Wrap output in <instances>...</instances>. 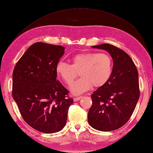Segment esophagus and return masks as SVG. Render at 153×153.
<instances>
[{
  "label": "esophagus",
  "mask_w": 153,
  "mask_h": 153,
  "mask_svg": "<svg viewBox=\"0 0 153 153\" xmlns=\"http://www.w3.org/2000/svg\"><path fill=\"white\" fill-rule=\"evenodd\" d=\"M82 98V96H79V97H74V101H77V100H80Z\"/></svg>",
  "instance_id": "obj_1"
}]
</instances>
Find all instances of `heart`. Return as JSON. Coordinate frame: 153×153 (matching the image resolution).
<instances>
[{"label":"heart","instance_id":"1","mask_svg":"<svg viewBox=\"0 0 153 153\" xmlns=\"http://www.w3.org/2000/svg\"><path fill=\"white\" fill-rule=\"evenodd\" d=\"M71 60V64L59 62L56 66V71L67 85L72 83L80 74L82 77L70 88L74 95L87 91L92 85L95 87L105 85L111 77L113 61L106 53H78L74 55Z\"/></svg>","mask_w":153,"mask_h":153}]
</instances>
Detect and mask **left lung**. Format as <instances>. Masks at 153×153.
<instances>
[{"mask_svg": "<svg viewBox=\"0 0 153 153\" xmlns=\"http://www.w3.org/2000/svg\"><path fill=\"white\" fill-rule=\"evenodd\" d=\"M92 47L108 51L114 65L108 82L91 95L88 122L97 130H116L126 124L137 105L140 95L138 71L131 57L118 47L110 44Z\"/></svg>", "mask_w": 153, "mask_h": 153, "instance_id": "obj_1", "label": "left lung"}]
</instances>
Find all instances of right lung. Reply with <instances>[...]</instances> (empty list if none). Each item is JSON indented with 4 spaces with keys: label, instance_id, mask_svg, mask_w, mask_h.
I'll use <instances>...</instances> for the list:
<instances>
[{
    "label": "right lung",
    "instance_id": "add662e5",
    "mask_svg": "<svg viewBox=\"0 0 153 153\" xmlns=\"http://www.w3.org/2000/svg\"><path fill=\"white\" fill-rule=\"evenodd\" d=\"M64 47L41 42L29 47L12 74V97L22 116L36 130L53 134L66 123L73 99L56 80V66Z\"/></svg>",
    "mask_w": 153,
    "mask_h": 153
}]
</instances>
